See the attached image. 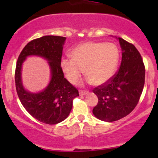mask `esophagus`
<instances>
[{"label": "esophagus", "instance_id": "obj_1", "mask_svg": "<svg viewBox=\"0 0 158 158\" xmlns=\"http://www.w3.org/2000/svg\"><path fill=\"white\" fill-rule=\"evenodd\" d=\"M89 94V91H85V90H79V95H85Z\"/></svg>", "mask_w": 158, "mask_h": 158}]
</instances>
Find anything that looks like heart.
Instances as JSON below:
<instances>
[{
    "label": "heart",
    "mask_w": 158,
    "mask_h": 158,
    "mask_svg": "<svg viewBox=\"0 0 158 158\" xmlns=\"http://www.w3.org/2000/svg\"><path fill=\"white\" fill-rule=\"evenodd\" d=\"M71 58L61 60V67L71 83L79 82L85 73L94 85L108 82L114 76L118 66L120 52L115 44L106 42H86L75 47Z\"/></svg>",
    "instance_id": "1"
}]
</instances>
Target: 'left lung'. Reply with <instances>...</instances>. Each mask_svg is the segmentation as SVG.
<instances>
[{
    "mask_svg": "<svg viewBox=\"0 0 158 158\" xmlns=\"http://www.w3.org/2000/svg\"><path fill=\"white\" fill-rule=\"evenodd\" d=\"M122 50V63L117 73L106 83L95 87L98 104L92 113L98 119L111 122L130 114L136 107L142 93L145 67L133 44L118 37Z\"/></svg>",
    "mask_w": 158,
    "mask_h": 158,
    "instance_id": "obj_1",
    "label": "left lung"
}]
</instances>
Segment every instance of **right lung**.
<instances>
[{
    "instance_id": "1",
    "label": "right lung",
    "mask_w": 158,
    "mask_h": 158,
    "mask_svg": "<svg viewBox=\"0 0 158 158\" xmlns=\"http://www.w3.org/2000/svg\"><path fill=\"white\" fill-rule=\"evenodd\" d=\"M66 39L63 36H44L33 40L21 51L16 66V90L20 102L34 118L48 125H56L65 120L73 108V98L79 96V91L64 78L61 67ZM29 55L43 57L48 61L51 68V82L37 94L27 91L22 84V64Z\"/></svg>"
}]
</instances>
